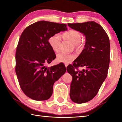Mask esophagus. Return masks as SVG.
I'll return each instance as SVG.
<instances>
[{"mask_svg": "<svg viewBox=\"0 0 122 122\" xmlns=\"http://www.w3.org/2000/svg\"><path fill=\"white\" fill-rule=\"evenodd\" d=\"M67 66H68V65H67V64H65V67H67Z\"/></svg>", "mask_w": 122, "mask_h": 122, "instance_id": "1", "label": "esophagus"}]
</instances>
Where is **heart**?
I'll return each instance as SVG.
<instances>
[{"label": "heart", "mask_w": 122, "mask_h": 122, "mask_svg": "<svg viewBox=\"0 0 122 122\" xmlns=\"http://www.w3.org/2000/svg\"><path fill=\"white\" fill-rule=\"evenodd\" d=\"M63 35L67 39L72 42L75 48H79L81 47V40L82 35L80 32L75 30H70L63 34ZM61 41V36L59 34H55L49 38L48 42L53 51H59V44ZM75 58L74 54H67L63 53L57 54L56 60L58 62L69 63L73 61Z\"/></svg>", "instance_id": "heart-1"}]
</instances>
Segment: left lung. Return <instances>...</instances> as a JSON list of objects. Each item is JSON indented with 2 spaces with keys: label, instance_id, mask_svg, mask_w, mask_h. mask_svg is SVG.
I'll list each match as a JSON object with an SVG mask.
<instances>
[{
  "label": "left lung",
  "instance_id": "left-lung-1",
  "mask_svg": "<svg viewBox=\"0 0 122 122\" xmlns=\"http://www.w3.org/2000/svg\"><path fill=\"white\" fill-rule=\"evenodd\" d=\"M73 29L84 35V49L67 67L72 76L69 96L75 103L90 101L97 94L107 75L110 63V44L109 37L100 24L93 21L70 24ZM79 66L84 68L78 71Z\"/></svg>",
  "mask_w": 122,
  "mask_h": 122
}]
</instances>
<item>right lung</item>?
Returning <instances> with one entry per match:
<instances>
[{"mask_svg":"<svg viewBox=\"0 0 122 122\" xmlns=\"http://www.w3.org/2000/svg\"><path fill=\"white\" fill-rule=\"evenodd\" d=\"M66 24L41 20L30 25L22 32L16 53V73L19 85L28 97L41 101L49 99L53 85L66 71L61 63L46 67L56 58L48 40L60 31L67 30Z\"/></svg>","mask_w":122,"mask_h":122,"instance_id":"1","label":"right lung"}]
</instances>
